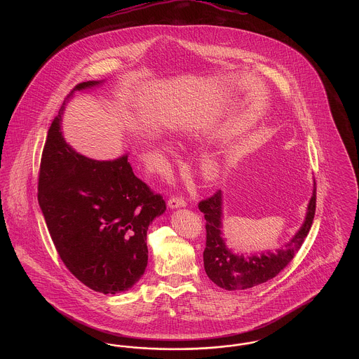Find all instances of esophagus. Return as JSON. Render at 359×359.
<instances>
[{
	"instance_id": "obj_1",
	"label": "esophagus",
	"mask_w": 359,
	"mask_h": 359,
	"mask_svg": "<svg viewBox=\"0 0 359 359\" xmlns=\"http://www.w3.org/2000/svg\"><path fill=\"white\" fill-rule=\"evenodd\" d=\"M187 203H186V201L184 199H182V198H171L170 201H168V207L170 208H180V207H186Z\"/></svg>"
}]
</instances>
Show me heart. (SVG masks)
Returning a JSON list of instances; mask_svg holds the SVG:
<instances>
[{"mask_svg":"<svg viewBox=\"0 0 359 359\" xmlns=\"http://www.w3.org/2000/svg\"><path fill=\"white\" fill-rule=\"evenodd\" d=\"M188 140L199 141L202 138L199 136H192L188 137ZM157 145L163 151H167L170 154H173L171 147L167 142H157ZM223 172H224L223 161L217 154H202V157L199 158V173H201V176H202V179L205 180V183H210V184L218 183L222 179Z\"/></svg>","mask_w":359,"mask_h":359,"instance_id":"b5f03b06","label":"heart"}]
</instances>
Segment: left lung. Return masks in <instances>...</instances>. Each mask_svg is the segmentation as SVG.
<instances>
[{
    "label": "left lung",
    "mask_w": 359,
    "mask_h": 359,
    "mask_svg": "<svg viewBox=\"0 0 359 359\" xmlns=\"http://www.w3.org/2000/svg\"><path fill=\"white\" fill-rule=\"evenodd\" d=\"M316 207V183L313 179L312 196L307 205L304 222L296 234L277 250L242 255L233 252L223 238V194L218 191L210 199L199 203L205 214V271L208 278L226 290H248L266 283L280 273L290 261L309 233Z\"/></svg>",
    "instance_id": "8db88e82"
}]
</instances>
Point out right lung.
Instances as JSON below:
<instances>
[{
	"label": "right lung",
	"instance_id": "1",
	"mask_svg": "<svg viewBox=\"0 0 359 359\" xmlns=\"http://www.w3.org/2000/svg\"><path fill=\"white\" fill-rule=\"evenodd\" d=\"M74 87L52 121L39 173V205L53 245L86 287L116 294L130 290L148 264L147 231L165 212V202L133 173L129 154L94 160L66 142L60 122Z\"/></svg>",
	"mask_w": 359,
	"mask_h": 359
}]
</instances>
